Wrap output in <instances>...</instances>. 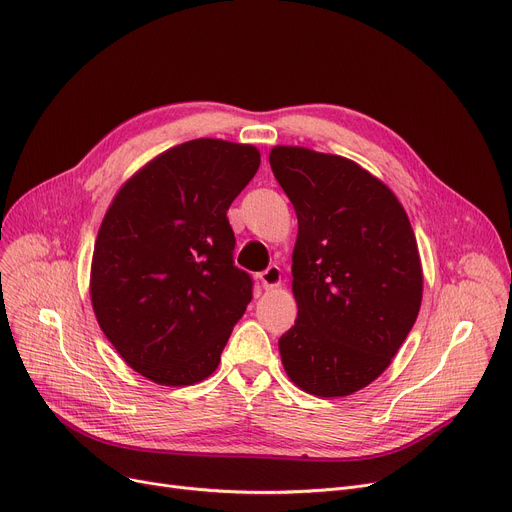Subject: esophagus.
I'll return each mask as SVG.
<instances>
[{"mask_svg": "<svg viewBox=\"0 0 512 512\" xmlns=\"http://www.w3.org/2000/svg\"><path fill=\"white\" fill-rule=\"evenodd\" d=\"M259 280H261V286H263L265 290L278 288V286L282 284V271H280L278 265H269L265 271H261Z\"/></svg>", "mask_w": 512, "mask_h": 512, "instance_id": "34e87169", "label": "esophagus"}]
</instances>
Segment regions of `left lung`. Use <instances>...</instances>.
Instances as JSON below:
<instances>
[{
    "label": "left lung",
    "instance_id": "8db88e82",
    "mask_svg": "<svg viewBox=\"0 0 512 512\" xmlns=\"http://www.w3.org/2000/svg\"><path fill=\"white\" fill-rule=\"evenodd\" d=\"M269 164L298 218V319L278 342L284 370L311 395H352L381 377L420 313L410 218L383 181L344 156L276 146Z\"/></svg>",
    "mask_w": 512,
    "mask_h": 512
}]
</instances>
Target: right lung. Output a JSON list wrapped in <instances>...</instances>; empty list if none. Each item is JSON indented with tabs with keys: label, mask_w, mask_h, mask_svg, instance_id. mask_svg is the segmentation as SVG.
<instances>
[{
	"label": "right lung",
	"mask_w": 512,
	"mask_h": 512,
	"mask_svg": "<svg viewBox=\"0 0 512 512\" xmlns=\"http://www.w3.org/2000/svg\"><path fill=\"white\" fill-rule=\"evenodd\" d=\"M259 162L251 144H179L142 166L102 218L90 267L96 321L158 385L208 379L253 298L251 276L232 261L226 212Z\"/></svg>",
	"instance_id": "obj_1"
}]
</instances>
